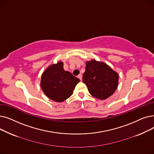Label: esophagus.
<instances>
[{"instance_id": "esophagus-1", "label": "esophagus", "mask_w": 154, "mask_h": 154, "mask_svg": "<svg viewBox=\"0 0 154 154\" xmlns=\"http://www.w3.org/2000/svg\"><path fill=\"white\" fill-rule=\"evenodd\" d=\"M78 77V78H79L80 80H82V74H79Z\"/></svg>"}]
</instances>
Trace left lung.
<instances>
[{"instance_id": "obj_1", "label": "left lung", "mask_w": 154, "mask_h": 154, "mask_svg": "<svg viewBox=\"0 0 154 154\" xmlns=\"http://www.w3.org/2000/svg\"><path fill=\"white\" fill-rule=\"evenodd\" d=\"M83 82L94 98L103 100L114 93L119 85V74L103 62H86Z\"/></svg>"}]
</instances>
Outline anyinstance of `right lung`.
Segmentation results:
<instances>
[{
  "label": "right lung",
  "instance_id": "right-lung-1",
  "mask_svg": "<svg viewBox=\"0 0 154 154\" xmlns=\"http://www.w3.org/2000/svg\"><path fill=\"white\" fill-rule=\"evenodd\" d=\"M63 63L58 61L45 69L41 76V87L46 96L56 102H63L70 97L79 79L63 68Z\"/></svg>",
  "mask_w": 154,
  "mask_h": 154
}]
</instances>
